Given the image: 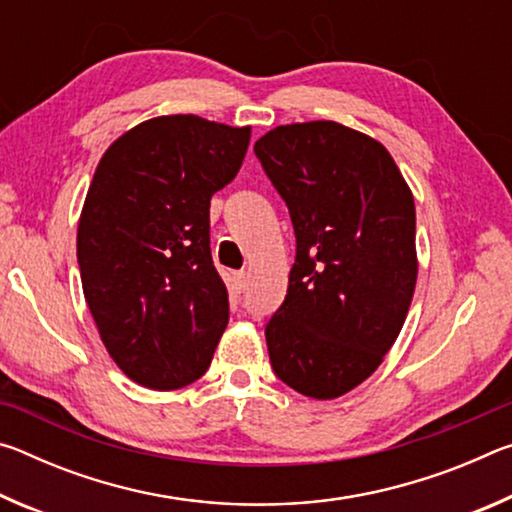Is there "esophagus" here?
<instances>
[{"mask_svg":"<svg viewBox=\"0 0 512 512\" xmlns=\"http://www.w3.org/2000/svg\"><path fill=\"white\" fill-rule=\"evenodd\" d=\"M232 291L235 293L246 291V273L244 271H239V273H235V277H232Z\"/></svg>","mask_w":512,"mask_h":512,"instance_id":"esophagus-1","label":"esophagus"}]
</instances>
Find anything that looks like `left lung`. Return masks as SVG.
<instances>
[{
    "label": "left lung",
    "instance_id": "8db88e82",
    "mask_svg": "<svg viewBox=\"0 0 512 512\" xmlns=\"http://www.w3.org/2000/svg\"><path fill=\"white\" fill-rule=\"evenodd\" d=\"M255 155L296 232L268 357L293 391L334 400L377 370L406 320L418 280L413 194L384 146L336 121L277 126Z\"/></svg>",
    "mask_w": 512,
    "mask_h": 512
}]
</instances>
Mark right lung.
Masks as SVG:
<instances>
[{
	"label": "right lung",
	"instance_id": "add662e5",
	"mask_svg": "<svg viewBox=\"0 0 512 512\" xmlns=\"http://www.w3.org/2000/svg\"><path fill=\"white\" fill-rule=\"evenodd\" d=\"M250 126L142 121L103 153L76 235L85 302L112 361L173 391L210 368L230 318L210 250V201L244 162Z\"/></svg>",
	"mask_w": 512,
	"mask_h": 512
}]
</instances>
